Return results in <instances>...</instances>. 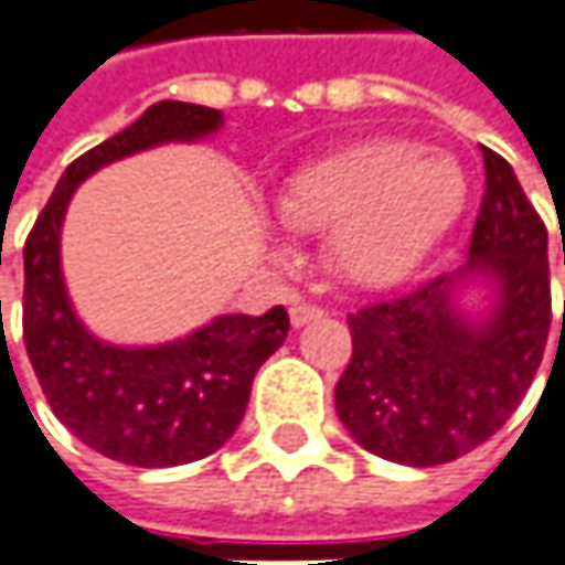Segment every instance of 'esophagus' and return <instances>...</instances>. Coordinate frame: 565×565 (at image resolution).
<instances>
[{
  "label": "esophagus",
  "instance_id": "34e87169",
  "mask_svg": "<svg viewBox=\"0 0 565 565\" xmlns=\"http://www.w3.org/2000/svg\"><path fill=\"white\" fill-rule=\"evenodd\" d=\"M321 315H324V309H318L312 302H297V306L290 309V324H294V328H302V324H309V321L321 318Z\"/></svg>",
  "mask_w": 565,
  "mask_h": 565
}]
</instances>
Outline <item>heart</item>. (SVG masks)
Returning a JSON list of instances; mask_svg holds the SVG:
<instances>
[{"label":"heart","instance_id":"1","mask_svg":"<svg viewBox=\"0 0 565 565\" xmlns=\"http://www.w3.org/2000/svg\"><path fill=\"white\" fill-rule=\"evenodd\" d=\"M467 198L460 167L414 141H371L299 170L281 194L297 232H328V256L355 284L405 278Z\"/></svg>","mask_w":565,"mask_h":565}]
</instances>
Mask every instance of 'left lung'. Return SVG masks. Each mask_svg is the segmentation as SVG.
Masks as SVG:
<instances>
[{"mask_svg": "<svg viewBox=\"0 0 565 565\" xmlns=\"http://www.w3.org/2000/svg\"><path fill=\"white\" fill-rule=\"evenodd\" d=\"M482 163L467 266L347 318L352 359L333 390L337 414L355 443L393 463L436 467L492 439L547 347V228L508 160L482 148ZM470 277L493 284V309L476 322L450 299Z\"/></svg>", "mask_w": 565, "mask_h": 565, "instance_id": "obj_1", "label": "left lung"}]
</instances>
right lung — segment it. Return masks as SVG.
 Masks as SVG:
<instances>
[{"instance_id": "1", "label": "right lung", "mask_w": 565, "mask_h": 565, "mask_svg": "<svg viewBox=\"0 0 565 565\" xmlns=\"http://www.w3.org/2000/svg\"><path fill=\"white\" fill-rule=\"evenodd\" d=\"M222 126L213 107L157 102L64 170L24 244V347L55 417L98 455L179 467L228 443L259 364L290 331L284 306L218 315L163 347H110L76 318L61 275V222L83 179L129 153L194 141Z\"/></svg>"}]
</instances>
